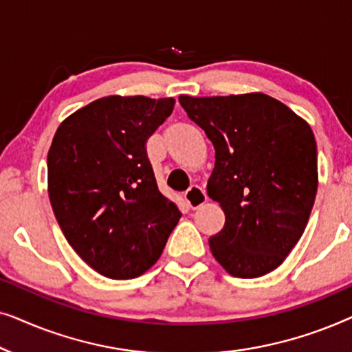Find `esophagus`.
<instances>
[{"instance_id": "obj_1", "label": "esophagus", "mask_w": 352, "mask_h": 352, "mask_svg": "<svg viewBox=\"0 0 352 352\" xmlns=\"http://www.w3.org/2000/svg\"><path fill=\"white\" fill-rule=\"evenodd\" d=\"M184 199L187 201V205H189L192 210H195L206 201V192L204 187H200L199 184H192L189 189L184 192Z\"/></svg>"}]
</instances>
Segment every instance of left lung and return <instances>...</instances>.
Wrapping results in <instances>:
<instances>
[{
	"label": "left lung",
	"mask_w": 352,
	"mask_h": 352,
	"mask_svg": "<svg viewBox=\"0 0 352 352\" xmlns=\"http://www.w3.org/2000/svg\"><path fill=\"white\" fill-rule=\"evenodd\" d=\"M179 102L216 152L206 189L226 223L208 240L211 253L234 277L274 271L301 239L316 200L311 126L263 93L179 96Z\"/></svg>",
	"instance_id": "8db88e82"
}]
</instances>
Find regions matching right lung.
I'll use <instances>...</instances> for the list:
<instances>
[{"instance_id": "right-lung-1", "label": "right lung", "mask_w": 352, "mask_h": 352, "mask_svg": "<svg viewBox=\"0 0 352 352\" xmlns=\"http://www.w3.org/2000/svg\"><path fill=\"white\" fill-rule=\"evenodd\" d=\"M173 109V98L109 96L72 113L52 139V211L70 247L104 277L146 272L181 218L158 190L146 147Z\"/></svg>"}]
</instances>
